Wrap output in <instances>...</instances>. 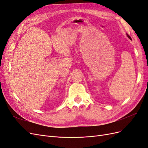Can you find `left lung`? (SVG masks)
<instances>
[{
	"label": "left lung",
	"mask_w": 148,
	"mask_h": 148,
	"mask_svg": "<svg viewBox=\"0 0 148 148\" xmlns=\"http://www.w3.org/2000/svg\"><path fill=\"white\" fill-rule=\"evenodd\" d=\"M127 36H128V38L130 39H131L132 40V38H131V37L127 33Z\"/></svg>",
	"instance_id": "1"
}]
</instances>
